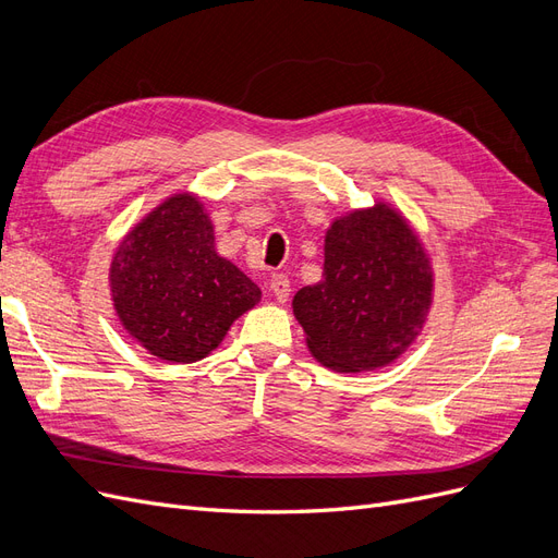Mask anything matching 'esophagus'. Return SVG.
Wrapping results in <instances>:
<instances>
[{"mask_svg": "<svg viewBox=\"0 0 558 558\" xmlns=\"http://www.w3.org/2000/svg\"><path fill=\"white\" fill-rule=\"evenodd\" d=\"M267 291L272 293L275 298H277V302H283L289 300V295H291V281H289V277H283V275H272V279H269V283H267Z\"/></svg>", "mask_w": 558, "mask_h": 558, "instance_id": "34e87169", "label": "esophagus"}]
</instances>
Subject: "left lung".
Segmentation results:
<instances>
[{
  "label": "left lung",
  "instance_id": "1",
  "mask_svg": "<svg viewBox=\"0 0 558 558\" xmlns=\"http://www.w3.org/2000/svg\"><path fill=\"white\" fill-rule=\"evenodd\" d=\"M324 279L293 298L312 356L335 373L391 365L424 330L435 291L428 251L391 202L351 209L326 230Z\"/></svg>",
  "mask_w": 558,
  "mask_h": 558
}]
</instances>
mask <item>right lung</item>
I'll use <instances>...</instances> for the list:
<instances>
[{"label":"right lung","instance_id":"1","mask_svg":"<svg viewBox=\"0 0 558 558\" xmlns=\"http://www.w3.org/2000/svg\"><path fill=\"white\" fill-rule=\"evenodd\" d=\"M109 291L121 326L150 356L195 363L260 302V289L218 256L199 195L165 197L116 246Z\"/></svg>","mask_w":558,"mask_h":558}]
</instances>
